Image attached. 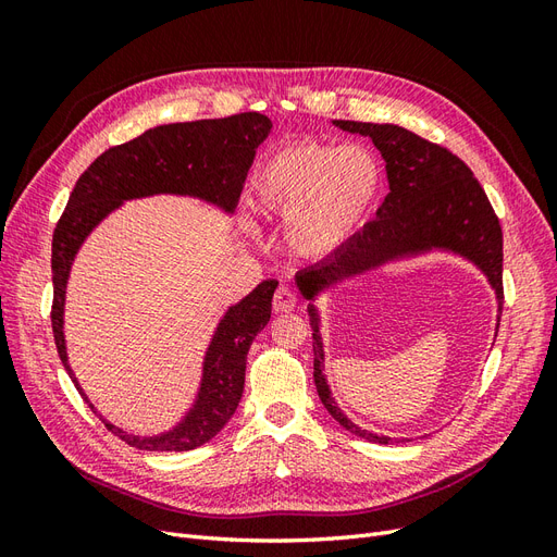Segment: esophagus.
I'll return each instance as SVG.
<instances>
[{
    "mask_svg": "<svg viewBox=\"0 0 557 557\" xmlns=\"http://www.w3.org/2000/svg\"><path fill=\"white\" fill-rule=\"evenodd\" d=\"M272 305H274V311L288 313V311H293L297 307V297H295V293L290 288H285V285H281V288L274 293Z\"/></svg>",
    "mask_w": 557,
    "mask_h": 557,
    "instance_id": "1",
    "label": "esophagus"
}]
</instances>
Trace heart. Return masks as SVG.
I'll return each instance as SVG.
<instances>
[{
    "label": "heart",
    "instance_id": "heart-1",
    "mask_svg": "<svg viewBox=\"0 0 557 557\" xmlns=\"http://www.w3.org/2000/svg\"><path fill=\"white\" fill-rule=\"evenodd\" d=\"M381 181V164L360 146L295 141L260 164L256 195L264 211L290 221L297 256L330 258L364 225Z\"/></svg>",
    "mask_w": 557,
    "mask_h": 557
}]
</instances>
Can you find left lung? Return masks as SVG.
Returning <instances> with one entry per match:
<instances>
[{"mask_svg":"<svg viewBox=\"0 0 557 557\" xmlns=\"http://www.w3.org/2000/svg\"><path fill=\"white\" fill-rule=\"evenodd\" d=\"M334 125L374 141L385 160L391 193L385 195L383 205L379 207L376 221L367 223L364 230L334 256L295 276L305 299H315V295L330 285L369 272V269H376L391 260L442 248L458 252L481 269L487 283L493 285L497 295V313H502V227L485 190L469 166L458 156H453L448 148L418 137V134L399 125L356 121H334ZM309 315L313 327V381L323 407L336 423L360 440L397 444L399 440H393V436L362 430L336 407L323 374L325 350L323 339H320V318L313 305H309Z\"/></svg>","mask_w":557,"mask_h":557,"instance_id":"8db88e82","label":"left lung"}]
</instances>
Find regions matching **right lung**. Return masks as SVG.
<instances>
[{"label":"right lung","instance_id":"obj_1","mask_svg":"<svg viewBox=\"0 0 557 557\" xmlns=\"http://www.w3.org/2000/svg\"><path fill=\"white\" fill-rule=\"evenodd\" d=\"M272 132V121L262 113H237L215 121L172 123L144 132L141 137L104 150L76 181L66 209L53 232V323L55 346L66 374L86 393L66 360L64 344V290L70 269L88 234L127 199L150 195H190L232 213L239 205L246 174L256 148ZM278 281H262L239 305L227 309L215 327L205 358V372L193 409L181 423L158 436L127 434L111 423L104 425L139 450H193L211 442L239 407L246 379V356L258 332L272 318V297Z\"/></svg>","mask_w":557,"mask_h":557}]
</instances>
